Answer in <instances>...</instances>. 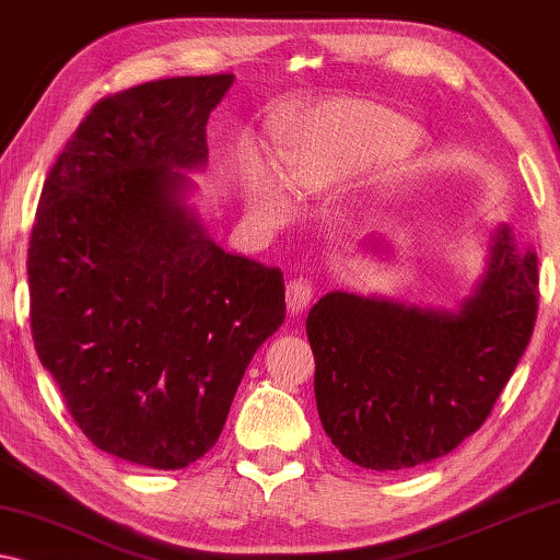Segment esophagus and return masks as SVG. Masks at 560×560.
Segmentation results:
<instances>
[{"label": "esophagus", "mask_w": 560, "mask_h": 560, "mask_svg": "<svg viewBox=\"0 0 560 560\" xmlns=\"http://www.w3.org/2000/svg\"><path fill=\"white\" fill-rule=\"evenodd\" d=\"M313 295H316V285H313L311 278H293L288 282L285 288V303H288V313H303L305 305L313 301Z\"/></svg>", "instance_id": "1"}]
</instances>
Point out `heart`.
Here are the masks:
<instances>
[{"mask_svg":"<svg viewBox=\"0 0 560 560\" xmlns=\"http://www.w3.org/2000/svg\"><path fill=\"white\" fill-rule=\"evenodd\" d=\"M416 140V127L397 114L366 102H334L303 119L282 150V173L301 194H318L351 173L385 160ZM259 206L267 217L290 211V190L278 173L257 178Z\"/></svg>","mask_w":560,"mask_h":560,"instance_id":"obj_1","label":"heart"}]
</instances>
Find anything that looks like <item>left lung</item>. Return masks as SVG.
<instances>
[{
    "label": "left lung",
    "instance_id": "left-lung-1",
    "mask_svg": "<svg viewBox=\"0 0 560 560\" xmlns=\"http://www.w3.org/2000/svg\"><path fill=\"white\" fill-rule=\"evenodd\" d=\"M538 295V259L497 229L477 295L456 313L339 290L320 298L305 331L328 439L372 471L451 454L489 418L525 354Z\"/></svg>",
    "mask_w": 560,
    "mask_h": 560
}]
</instances>
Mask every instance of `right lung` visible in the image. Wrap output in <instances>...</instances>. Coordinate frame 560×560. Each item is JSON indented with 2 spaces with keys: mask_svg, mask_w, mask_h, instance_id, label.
<instances>
[{
  "mask_svg": "<svg viewBox=\"0 0 560 560\" xmlns=\"http://www.w3.org/2000/svg\"><path fill=\"white\" fill-rule=\"evenodd\" d=\"M234 73L91 106L45 178L27 249L30 328L81 433L148 469L219 441L244 370L285 320L278 267L226 255L180 206V167Z\"/></svg>",
  "mask_w": 560,
  "mask_h": 560,
  "instance_id": "right-lung-1",
  "label": "right lung"
}]
</instances>
